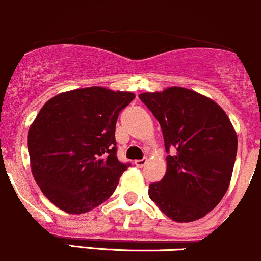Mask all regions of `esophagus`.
<instances>
[{
  "mask_svg": "<svg viewBox=\"0 0 261 261\" xmlns=\"http://www.w3.org/2000/svg\"><path fill=\"white\" fill-rule=\"evenodd\" d=\"M146 163H147V159L144 158V159H140V160H135V163L134 164H135L138 167H142Z\"/></svg>",
  "mask_w": 261,
  "mask_h": 261,
  "instance_id": "obj_1",
  "label": "esophagus"
}]
</instances>
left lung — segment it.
I'll use <instances>...</instances> for the list:
<instances>
[{
  "label": "left lung",
  "instance_id": "8db88e82",
  "mask_svg": "<svg viewBox=\"0 0 261 261\" xmlns=\"http://www.w3.org/2000/svg\"><path fill=\"white\" fill-rule=\"evenodd\" d=\"M139 97L160 123L169 153L165 176L150 184V199L177 223L201 219L231 180L238 136L229 117L211 98L184 87Z\"/></svg>",
  "mask_w": 261,
  "mask_h": 261
}]
</instances>
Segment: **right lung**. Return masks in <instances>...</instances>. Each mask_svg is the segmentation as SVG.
Returning a JSON list of instances; mask_svg holds the SVG:
<instances>
[{
  "label": "right lung",
  "instance_id": "obj_1",
  "mask_svg": "<svg viewBox=\"0 0 261 261\" xmlns=\"http://www.w3.org/2000/svg\"><path fill=\"white\" fill-rule=\"evenodd\" d=\"M133 92L100 86L50 98L27 135L31 170L45 196L68 214H82L112 195L130 164L117 159L115 127Z\"/></svg>",
  "mask_w": 261,
  "mask_h": 261
}]
</instances>
